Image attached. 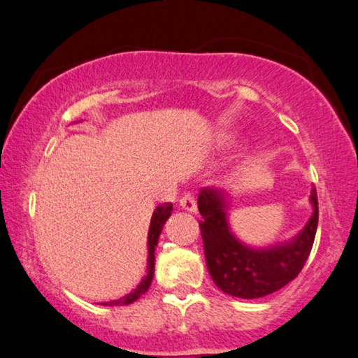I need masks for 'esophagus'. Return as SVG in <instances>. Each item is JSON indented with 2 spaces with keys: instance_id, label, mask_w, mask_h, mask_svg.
<instances>
[{
  "instance_id": "esophagus-1",
  "label": "esophagus",
  "mask_w": 358,
  "mask_h": 358,
  "mask_svg": "<svg viewBox=\"0 0 358 358\" xmlns=\"http://www.w3.org/2000/svg\"><path fill=\"white\" fill-rule=\"evenodd\" d=\"M180 206L183 208L185 210H188V213H196V199L193 194L186 193L180 198Z\"/></svg>"
}]
</instances>
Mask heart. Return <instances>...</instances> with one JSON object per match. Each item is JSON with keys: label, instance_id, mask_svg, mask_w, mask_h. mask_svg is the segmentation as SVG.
I'll return each instance as SVG.
<instances>
[{"label": "heart", "instance_id": "obj_1", "mask_svg": "<svg viewBox=\"0 0 358 358\" xmlns=\"http://www.w3.org/2000/svg\"><path fill=\"white\" fill-rule=\"evenodd\" d=\"M224 139H227V138H224Z\"/></svg>", "mask_w": 358, "mask_h": 358}]
</instances>
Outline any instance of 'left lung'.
Here are the masks:
<instances>
[{
	"mask_svg": "<svg viewBox=\"0 0 358 358\" xmlns=\"http://www.w3.org/2000/svg\"><path fill=\"white\" fill-rule=\"evenodd\" d=\"M315 213L290 243L251 250L230 234L225 219V193L201 188L198 209L206 266L220 290L238 299H259L294 280L308 259L318 229V194L311 189Z\"/></svg>",
	"mask_w": 358,
	"mask_h": 358,
	"instance_id": "obj_1",
	"label": "left lung"
}]
</instances>
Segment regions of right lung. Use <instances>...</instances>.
<instances>
[{"label":"right lung","instance_id":"add662e5","mask_svg":"<svg viewBox=\"0 0 358 358\" xmlns=\"http://www.w3.org/2000/svg\"><path fill=\"white\" fill-rule=\"evenodd\" d=\"M170 214H172V203H162L160 206H157L152 214V220H150V227H149V236H148V246H149V269H148V275H145L144 280L141 282V284L136 287V289L128 294L127 296H122L120 300H113V301H108V303L105 305H115V306H124V305H129L133 303L139 299L141 295L145 294L148 289L150 287V282H152L154 278V251H155V246H157V241H159V235L160 231L164 229V224L167 222V219L170 217Z\"/></svg>","mask_w":358,"mask_h":358}]
</instances>
